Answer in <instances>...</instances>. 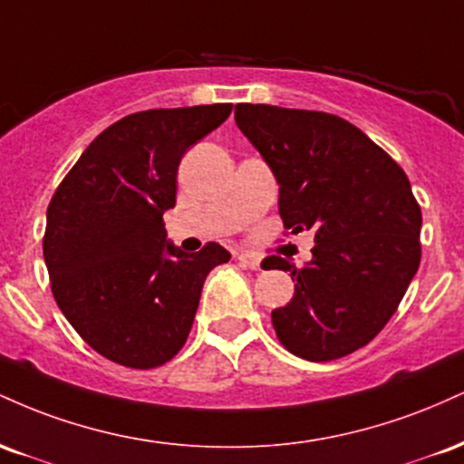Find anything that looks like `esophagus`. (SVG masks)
<instances>
[{
    "label": "esophagus",
    "instance_id": "esophagus-1",
    "mask_svg": "<svg viewBox=\"0 0 464 464\" xmlns=\"http://www.w3.org/2000/svg\"><path fill=\"white\" fill-rule=\"evenodd\" d=\"M236 259L239 262V266H244V268H250V270H259V266H262V259L253 253H236Z\"/></svg>",
    "mask_w": 464,
    "mask_h": 464
}]
</instances>
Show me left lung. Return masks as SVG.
I'll list each match as a JSON object with an SVG mask.
<instances>
[{
    "instance_id": "1",
    "label": "left lung",
    "mask_w": 464,
    "mask_h": 464,
    "mask_svg": "<svg viewBox=\"0 0 464 464\" xmlns=\"http://www.w3.org/2000/svg\"><path fill=\"white\" fill-rule=\"evenodd\" d=\"M236 124L273 169L284 227L316 242L301 268L276 255L264 268L296 281L273 312L276 338L303 360L344 358L384 329L419 270L420 207L406 172L332 113L237 104Z\"/></svg>"
}]
</instances>
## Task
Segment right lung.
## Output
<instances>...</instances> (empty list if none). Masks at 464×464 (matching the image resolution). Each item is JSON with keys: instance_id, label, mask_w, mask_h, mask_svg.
Returning <instances> with one entry per match:
<instances>
[{"instance_id": "right-lung-1", "label": "right lung", "mask_w": 464, "mask_h": 464, "mask_svg": "<svg viewBox=\"0 0 464 464\" xmlns=\"http://www.w3.org/2000/svg\"><path fill=\"white\" fill-rule=\"evenodd\" d=\"M233 104L150 109L89 143L47 207L44 257L52 295L89 347L129 369H157L183 349L202 284L231 259L220 244L183 253L163 214L177 205L189 146Z\"/></svg>"}]
</instances>
